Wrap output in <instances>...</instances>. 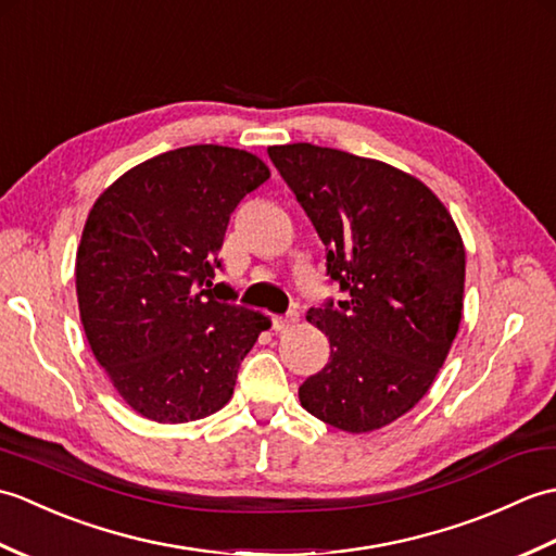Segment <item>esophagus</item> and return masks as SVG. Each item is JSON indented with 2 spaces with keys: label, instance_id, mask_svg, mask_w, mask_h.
<instances>
[{
  "label": "esophagus",
  "instance_id": "34e87169",
  "mask_svg": "<svg viewBox=\"0 0 556 556\" xmlns=\"http://www.w3.org/2000/svg\"><path fill=\"white\" fill-rule=\"evenodd\" d=\"M296 323H299V315H296V313L275 315V317H271V329H275V332H287V329H289L291 325H296Z\"/></svg>",
  "mask_w": 556,
  "mask_h": 556
}]
</instances>
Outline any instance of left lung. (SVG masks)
I'll return each instance as SVG.
<instances>
[{"mask_svg":"<svg viewBox=\"0 0 556 556\" xmlns=\"http://www.w3.org/2000/svg\"><path fill=\"white\" fill-rule=\"evenodd\" d=\"M269 160L327 251L346 293L308 311L329 363L299 387L301 406L344 432H372L428 394L464 311L466 248L428 186L380 160L311 143Z\"/></svg>","mask_w":556,"mask_h":556,"instance_id":"obj_1","label":"left lung"}]
</instances>
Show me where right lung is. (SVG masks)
<instances>
[{
	"label": "right lung",
	"instance_id": "obj_1",
	"mask_svg": "<svg viewBox=\"0 0 556 556\" xmlns=\"http://www.w3.org/2000/svg\"><path fill=\"white\" fill-rule=\"evenodd\" d=\"M269 179L245 150L188 146L119 176L83 227L80 323L116 392L155 422L200 420L233 394L236 372L269 317L222 301L227 224Z\"/></svg>",
	"mask_w": 556,
	"mask_h": 556
}]
</instances>
